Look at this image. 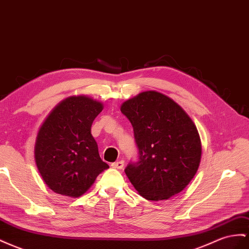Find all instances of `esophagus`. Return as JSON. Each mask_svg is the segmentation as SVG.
I'll list each match as a JSON object with an SVG mask.
<instances>
[{"label":"esophagus","instance_id":"obj_1","mask_svg":"<svg viewBox=\"0 0 249 249\" xmlns=\"http://www.w3.org/2000/svg\"><path fill=\"white\" fill-rule=\"evenodd\" d=\"M124 160H119V161H116V162L112 163V167H114V169H117V170L124 169Z\"/></svg>","mask_w":249,"mask_h":249}]
</instances>
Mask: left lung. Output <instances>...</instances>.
Instances as JSON below:
<instances>
[{
    "label": "left lung",
    "mask_w": 249,
    "mask_h": 249,
    "mask_svg": "<svg viewBox=\"0 0 249 249\" xmlns=\"http://www.w3.org/2000/svg\"><path fill=\"white\" fill-rule=\"evenodd\" d=\"M120 111L130 120L138 149V159L124 170L135 190L152 201L183 191L198 171L202 152L190 116L156 91L126 100Z\"/></svg>",
    "instance_id": "left-lung-1"
}]
</instances>
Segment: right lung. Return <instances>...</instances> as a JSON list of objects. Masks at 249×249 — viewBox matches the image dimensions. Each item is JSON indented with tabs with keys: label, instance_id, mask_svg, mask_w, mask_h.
I'll return each mask as SVG.
<instances>
[{
	"label": "right lung",
	"instance_id": "obj_1",
	"mask_svg": "<svg viewBox=\"0 0 249 249\" xmlns=\"http://www.w3.org/2000/svg\"><path fill=\"white\" fill-rule=\"evenodd\" d=\"M103 105L87 96H72L56 106L38 131L35 157L49 189L68 197L88 191L109 165L102 160L91 134Z\"/></svg>",
	"mask_w": 249,
	"mask_h": 249
}]
</instances>
